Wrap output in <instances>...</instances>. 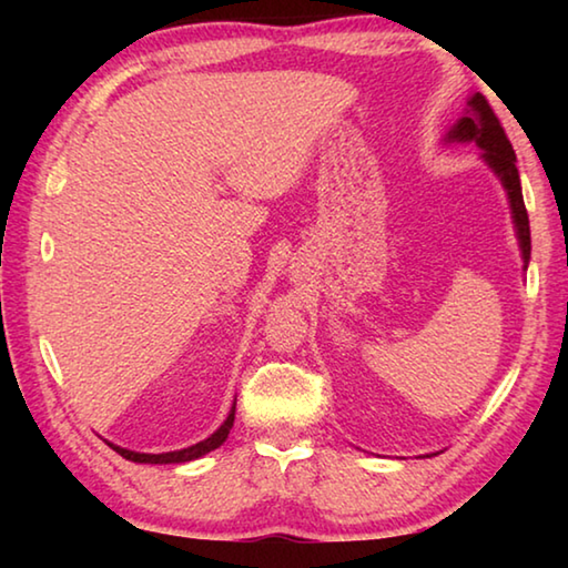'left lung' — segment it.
Wrapping results in <instances>:
<instances>
[{"mask_svg": "<svg viewBox=\"0 0 568 568\" xmlns=\"http://www.w3.org/2000/svg\"><path fill=\"white\" fill-rule=\"evenodd\" d=\"M446 145H466L474 142L480 150V160L486 162L488 170L501 180L506 190L508 210H511L518 250H521L524 271L531 261V230H528V215L524 205V192H521V178H518L516 155L511 142H508L501 122L491 110V104L480 92H474L466 102V112L456 120L454 128L446 132L444 138Z\"/></svg>", "mask_w": 568, "mask_h": 568, "instance_id": "8db88e82", "label": "left lung"}]
</instances>
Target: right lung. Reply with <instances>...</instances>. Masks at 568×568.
<instances>
[{"label": "right lung", "instance_id": "add662e5", "mask_svg": "<svg viewBox=\"0 0 568 568\" xmlns=\"http://www.w3.org/2000/svg\"><path fill=\"white\" fill-rule=\"evenodd\" d=\"M235 423V403L233 408H230L227 418L223 420V426H220L213 436H207L205 440H200V444L195 446H187V448H180V450H168V454H140V450H130V448H122V446H114L110 444L114 450L122 458L128 460H134V464H187V460H195V458H203L205 454H210V450L220 448L227 440V434L230 428H233Z\"/></svg>", "mask_w": 568, "mask_h": 568}]
</instances>
